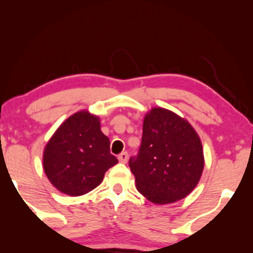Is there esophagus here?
<instances>
[{
  "label": "esophagus",
  "instance_id": "obj_1",
  "mask_svg": "<svg viewBox=\"0 0 253 253\" xmlns=\"http://www.w3.org/2000/svg\"><path fill=\"white\" fill-rule=\"evenodd\" d=\"M119 161L122 162V164H126V161H127V153H126V152H122V153L119 155Z\"/></svg>",
  "mask_w": 253,
  "mask_h": 253
}]
</instances>
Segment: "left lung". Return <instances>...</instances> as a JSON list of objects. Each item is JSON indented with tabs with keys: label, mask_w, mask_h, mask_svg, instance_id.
<instances>
[{
	"label": "left lung",
	"mask_w": 253,
	"mask_h": 253,
	"mask_svg": "<svg viewBox=\"0 0 253 253\" xmlns=\"http://www.w3.org/2000/svg\"><path fill=\"white\" fill-rule=\"evenodd\" d=\"M129 166L137 190L150 202H177L202 176V141L188 121L168 109L153 108L145 116L139 152L130 158Z\"/></svg>",
	"instance_id": "obj_1"
}]
</instances>
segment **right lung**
<instances>
[{"label":"right lung","instance_id":"add662e5","mask_svg":"<svg viewBox=\"0 0 253 253\" xmlns=\"http://www.w3.org/2000/svg\"><path fill=\"white\" fill-rule=\"evenodd\" d=\"M119 160L110 153L109 138L100 120L86 110L71 115L55 131L43 151L48 179L65 195L77 197L95 189Z\"/></svg>","mask_w":253,"mask_h":253}]
</instances>
